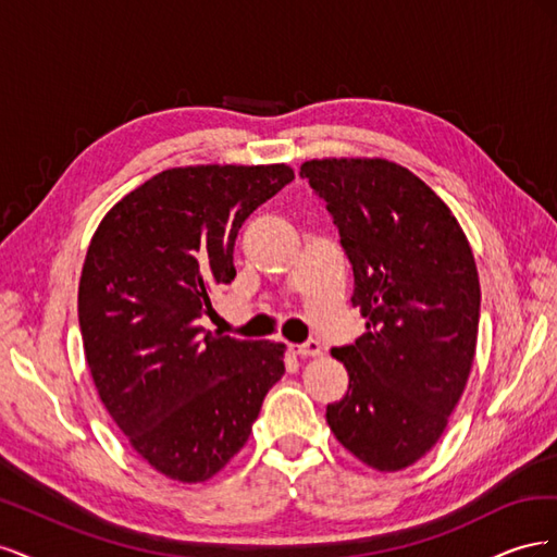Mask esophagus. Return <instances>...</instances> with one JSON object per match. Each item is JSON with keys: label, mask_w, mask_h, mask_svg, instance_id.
Returning <instances> with one entry per match:
<instances>
[{"label": "esophagus", "mask_w": 557, "mask_h": 557, "mask_svg": "<svg viewBox=\"0 0 557 557\" xmlns=\"http://www.w3.org/2000/svg\"><path fill=\"white\" fill-rule=\"evenodd\" d=\"M290 350L299 358H311V356H320V342L315 339H307L305 344H290Z\"/></svg>", "instance_id": "esophagus-1"}]
</instances>
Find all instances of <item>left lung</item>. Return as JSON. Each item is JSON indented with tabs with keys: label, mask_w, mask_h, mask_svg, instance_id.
I'll list each match as a JSON object with an SVG mask.
<instances>
[{
	"label": "left lung",
	"mask_w": 557,
	"mask_h": 557,
	"mask_svg": "<svg viewBox=\"0 0 557 557\" xmlns=\"http://www.w3.org/2000/svg\"><path fill=\"white\" fill-rule=\"evenodd\" d=\"M301 174L339 230L367 318L362 336L332 348L348 393L327 404L330 430L372 469H404L440 442L474 362V256L450 209L395 162L311 160Z\"/></svg>",
	"instance_id": "8db88e82"
}]
</instances>
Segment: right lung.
Here are the masks:
<instances>
[{"label":"right lung","instance_id":"1","mask_svg":"<svg viewBox=\"0 0 557 557\" xmlns=\"http://www.w3.org/2000/svg\"><path fill=\"white\" fill-rule=\"evenodd\" d=\"M295 178L290 166H181L104 215L78 285V323L97 393L160 474L211 479L248 442L283 374V344L199 325L237 276L246 218Z\"/></svg>","mask_w":557,"mask_h":557}]
</instances>
